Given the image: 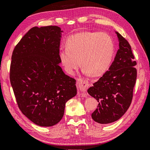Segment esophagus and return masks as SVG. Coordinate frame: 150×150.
Returning <instances> with one entry per match:
<instances>
[{
    "instance_id": "1",
    "label": "esophagus",
    "mask_w": 150,
    "mask_h": 150,
    "mask_svg": "<svg viewBox=\"0 0 150 150\" xmlns=\"http://www.w3.org/2000/svg\"><path fill=\"white\" fill-rule=\"evenodd\" d=\"M77 85H78L80 91L83 93L86 92V91H87V90L88 87V86H89V85H88V83L86 81H79L78 83H77Z\"/></svg>"
}]
</instances>
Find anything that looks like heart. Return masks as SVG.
Returning <instances> with one entry per match:
<instances>
[{"instance_id": "1", "label": "heart", "mask_w": 150, "mask_h": 150, "mask_svg": "<svg viewBox=\"0 0 150 150\" xmlns=\"http://www.w3.org/2000/svg\"><path fill=\"white\" fill-rule=\"evenodd\" d=\"M115 53L112 39L106 33L84 32L70 36L66 49L61 50L59 59L67 73L73 74L81 65L94 77L108 69Z\"/></svg>"}]
</instances>
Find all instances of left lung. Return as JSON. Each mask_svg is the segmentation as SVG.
Wrapping results in <instances>:
<instances>
[{"instance_id":"1","label":"left lung","mask_w":150,"mask_h":150,"mask_svg":"<svg viewBox=\"0 0 150 150\" xmlns=\"http://www.w3.org/2000/svg\"><path fill=\"white\" fill-rule=\"evenodd\" d=\"M115 33L119 49L115 59L108 71L87 90L98 103L92 118L103 124L118 120L130 107L137 77L136 62L130 45L118 32Z\"/></svg>"}]
</instances>
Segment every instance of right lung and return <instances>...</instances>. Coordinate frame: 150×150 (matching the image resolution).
Returning <instances> with one entry per match:
<instances>
[{"label": "right lung", "mask_w": 150, "mask_h": 150, "mask_svg": "<svg viewBox=\"0 0 150 150\" xmlns=\"http://www.w3.org/2000/svg\"><path fill=\"white\" fill-rule=\"evenodd\" d=\"M62 32L56 26L34 27L12 52L10 80L18 106L40 126L59 122L65 103L77 95L76 80L59 65Z\"/></svg>", "instance_id": "obj_1"}]
</instances>
